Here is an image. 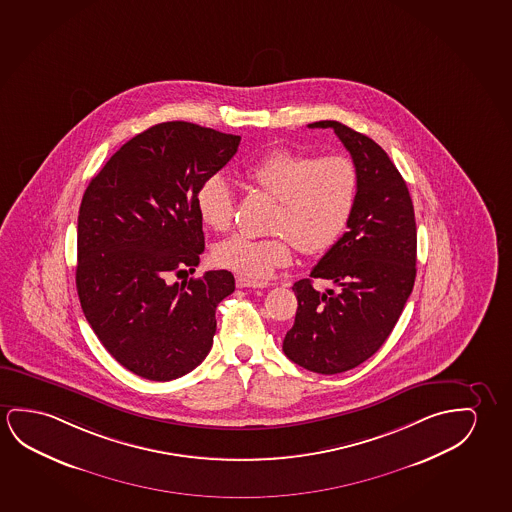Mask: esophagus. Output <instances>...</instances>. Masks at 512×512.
Wrapping results in <instances>:
<instances>
[{
  "label": "esophagus",
  "instance_id": "esophagus-1",
  "mask_svg": "<svg viewBox=\"0 0 512 512\" xmlns=\"http://www.w3.org/2000/svg\"><path fill=\"white\" fill-rule=\"evenodd\" d=\"M237 286L238 288H268L270 284L254 281V279H249V277H244V275H237Z\"/></svg>",
  "mask_w": 512,
  "mask_h": 512
}]
</instances>
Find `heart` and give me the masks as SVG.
<instances>
[{
	"label": "heart",
	"mask_w": 512,
	"mask_h": 512,
	"mask_svg": "<svg viewBox=\"0 0 512 512\" xmlns=\"http://www.w3.org/2000/svg\"><path fill=\"white\" fill-rule=\"evenodd\" d=\"M244 178L277 199L270 221L275 235H235L217 247L215 258L251 279H267L290 265L293 245L307 256L328 251L348 226L359 191L357 168L344 155L316 159L311 153L272 150L249 162ZM196 208L205 226L217 233L228 231L235 205L222 176H208L199 185Z\"/></svg>",
	"instance_id": "obj_1"
}]
</instances>
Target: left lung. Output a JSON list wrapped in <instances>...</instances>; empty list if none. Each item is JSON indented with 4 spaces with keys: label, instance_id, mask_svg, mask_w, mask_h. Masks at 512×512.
<instances>
[{
    "label": "left lung",
    "instance_id": "1",
    "mask_svg": "<svg viewBox=\"0 0 512 512\" xmlns=\"http://www.w3.org/2000/svg\"><path fill=\"white\" fill-rule=\"evenodd\" d=\"M307 127L334 129L357 168L359 191L348 231L311 279L293 284L297 314L283 351L307 371L337 374L373 357L396 327L417 274V228L406 182L382 146L334 120ZM313 278L335 288L318 292Z\"/></svg>",
    "mask_w": 512,
    "mask_h": 512
}]
</instances>
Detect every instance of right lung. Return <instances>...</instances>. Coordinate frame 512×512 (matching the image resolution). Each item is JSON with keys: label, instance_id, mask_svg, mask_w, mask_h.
Returning a JSON list of instances; mask_svg holds the SVG:
<instances>
[{"label": "right lung", "instance_id": "add662e5", "mask_svg": "<svg viewBox=\"0 0 512 512\" xmlns=\"http://www.w3.org/2000/svg\"><path fill=\"white\" fill-rule=\"evenodd\" d=\"M240 136L166 122L130 139L84 191L76 286L84 316L123 367L153 382L191 373L214 343L228 270L169 283L205 251L196 192L237 153Z\"/></svg>", "mask_w": 512, "mask_h": 512}]
</instances>
